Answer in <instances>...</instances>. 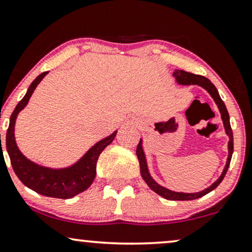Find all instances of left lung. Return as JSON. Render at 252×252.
I'll list each match as a JSON object with an SVG mask.
<instances>
[{
	"mask_svg": "<svg viewBox=\"0 0 252 252\" xmlns=\"http://www.w3.org/2000/svg\"><path fill=\"white\" fill-rule=\"evenodd\" d=\"M173 76L177 79V82L180 85H199L201 86L208 92L209 94L212 95V97L214 98V101L218 104L220 113H221L222 120H223V124H224V129L227 131L228 136H229V144H228V150H229V155H228V159H227V164H225V167L222 174L220 176L218 180L215 181L212 186H209L208 189H206L205 190H201L199 193H178V192H172L170 189H164L161 187L160 185H158L156 181L152 179L151 176H150L149 170H148V165H146V159L144 156V152H143V148H142V139L139 141L138 145H137V150H136V155L137 158H138L139 161V168H141V176L143 179L145 180V183L148 184V186L154 192L159 194L160 196L165 197L167 200H179V201H185V200H194V199H199L203 195H206L207 193L212 192L213 189H215L216 187L221 184V181L223 180V178L227 173L229 164H230L231 160V156H232V151H234V138H232V130L230 126V121H229V114L227 108H225V104L222 98L220 97V94L218 92V89L214 85L212 84L211 80L205 78L202 75H196L193 74V73L189 72H185L183 69H176L173 72Z\"/></svg>",
	"mask_w": 252,
	"mask_h": 252,
	"instance_id": "obj_1",
	"label": "left lung"
}]
</instances>
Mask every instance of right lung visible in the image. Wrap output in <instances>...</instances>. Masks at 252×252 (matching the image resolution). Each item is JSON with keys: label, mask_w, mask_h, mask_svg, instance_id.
Wrapping results in <instances>:
<instances>
[{"label": "right lung", "mask_w": 252, "mask_h": 252, "mask_svg": "<svg viewBox=\"0 0 252 252\" xmlns=\"http://www.w3.org/2000/svg\"><path fill=\"white\" fill-rule=\"evenodd\" d=\"M47 74V72L41 73L34 79L29 87L27 94L18 102L15 110L10 116V123L7 130V151L10 157L11 166L14 168L16 176L18 177L25 186L41 195L58 197V199H69L76 194L84 192L91 186L96 176V163L98 156L115 138L116 132L111 133L102 141L97 142L93 148L82 157L78 163L71 167L62 168V170H52V168L43 167L25 158L18 150L15 142V122L18 113L27 106L29 98L31 97L37 85L41 79ZM2 150V148H1Z\"/></svg>", "instance_id": "right-lung-1"}]
</instances>
